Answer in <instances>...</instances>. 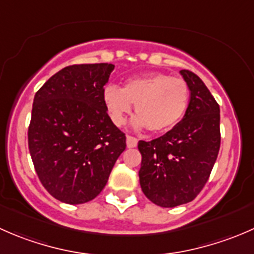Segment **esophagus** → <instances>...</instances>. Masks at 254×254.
Instances as JSON below:
<instances>
[{
  "instance_id": "obj_1",
  "label": "esophagus",
  "mask_w": 254,
  "mask_h": 254,
  "mask_svg": "<svg viewBox=\"0 0 254 254\" xmlns=\"http://www.w3.org/2000/svg\"><path fill=\"white\" fill-rule=\"evenodd\" d=\"M136 145H137V139H136V137L130 136V135H127V147H129V148L136 147Z\"/></svg>"
}]
</instances>
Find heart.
I'll return each mask as SVG.
<instances>
[{
  "mask_svg": "<svg viewBox=\"0 0 254 254\" xmlns=\"http://www.w3.org/2000/svg\"><path fill=\"white\" fill-rule=\"evenodd\" d=\"M102 96L109 118L117 127L124 124L134 103L137 114L135 127L165 132L184 117L190 92L184 79L165 73H148L127 79L123 88L108 84Z\"/></svg>",
  "mask_w": 254,
  "mask_h": 254,
  "instance_id": "heart-1",
  "label": "heart"
}]
</instances>
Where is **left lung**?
I'll list each match as a JSON object with an SVG mask.
<instances>
[{
    "instance_id": "left-lung-1",
    "label": "left lung",
    "mask_w": 254,
    "mask_h": 254,
    "mask_svg": "<svg viewBox=\"0 0 254 254\" xmlns=\"http://www.w3.org/2000/svg\"><path fill=\"white\" fill-rule=\"evenodd\" d=\"M190 101L183 119L163 136L139 141L140 186L162 207L193 200L209 179L220 150V107L195 73L182 70Z\"/></svg>"
}]
</instances>
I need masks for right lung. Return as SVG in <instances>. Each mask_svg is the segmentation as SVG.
<instances>
[{"mask_svg": "<svg viewBox=\"0 0 254 254\" xmlns=\"http://www.w3.org/2000/svg\"><path fill=\"white\" fill-rule=\"evenodd\" d=\"M113 70L112 64L67 66L35 93L29 152L44 188L63 203L96 198L127 147L102 96Z\"/></svg>", "mask_w": 254, "mask_h": 254, "instance_id": "add662e5", "label": "right lung"}]
</instances>
